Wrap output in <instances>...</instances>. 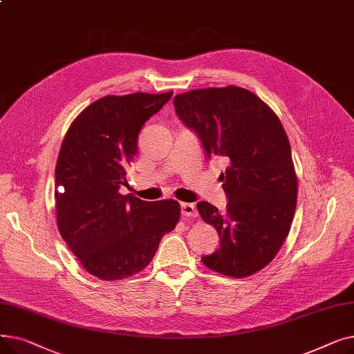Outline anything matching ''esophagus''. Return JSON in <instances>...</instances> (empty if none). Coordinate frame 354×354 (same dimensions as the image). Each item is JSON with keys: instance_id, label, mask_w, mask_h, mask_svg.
<instances>
[{"instance_id": "obj_1", "label": "esophagus", "mask_w": 354, "mask_h": 354, "mask_svg": "<svg viewBox=\"0 0 354 354\" xmlns=\"http://www.w3.org/2000/svg\"><path fill=\"white\" fill-rule=\"evenodd\" d=\"M180 214L183 216H188V218L198 216V211H196V207L194 205V203H180Z\"/></svg>"}]
</instances>
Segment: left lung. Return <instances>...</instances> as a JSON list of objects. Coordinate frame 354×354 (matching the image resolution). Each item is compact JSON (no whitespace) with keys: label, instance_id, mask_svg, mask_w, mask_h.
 Returning a JSON list of instances; mask_svg holds the SVG:
<instances>
[{"label":"left lung","instance_id":"left-lung-1","mask_svg":"<svg viewBox=\"0 0 354 354\" xmlns=\"http://www.w3.org/2000/svg\"><path fill=\"white\" fill-rule=\"evenodd\" d=\"M174 106L207 159L215 155L228 165L221 174L227 211L196 203L221 238L219 250L203 255L202 263L235 278L263 270L280 251L297 205V178L281 122L254 93L236 86L182 93Z\"/></svg>","mask_w":354,"mask_h":354}]
</instances>
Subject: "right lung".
I'll list each match as a JSON object with an SVG mask.
<instances>
[{
    "label": "right lung",
    "instance_id": "right-lung-1",
    "mask_svg": "<svg viewBox=\"0 0 354 354\" xmlns=\"http://www.w3.org/2000/svg\"><path fill=\"white\" fill-rule=\"evenodd\" d=\"M171 97L172 91L102 97L82 111L63 140L55 166L59 231L87 272L102 280L142 271L179 221L174 199L146 202L120 194L129 187L126 169L138 153L142 126Z\"/></svg>",
    "mask_w": 354,
    "mask_h": 354
}]
</instances>
